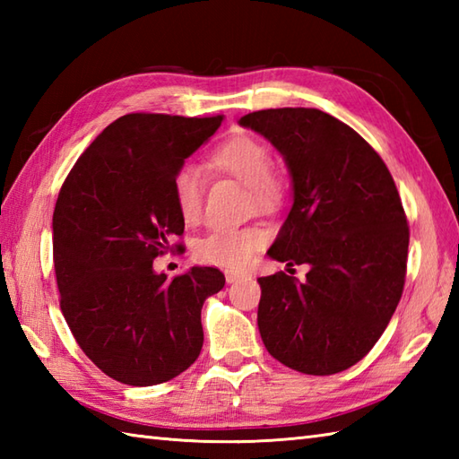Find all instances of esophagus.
Returning <instances> with one entry per match:
<instances>
[{"label":"esophagus","instance_id":"obj_1","mask_svg":"<svg viewBox=\"0 0 459 459\" xmlns=\"http://www.w3.org/2000/svg\"><path fill=\"white\" fill-rule=\"evenodd\" d=\"M224 278H227L229 284H235V281L247 278V274H242V272H237V270H227L224 272Z\"/></svg>","mask_w":459,"mask_h":459}]
</instances>
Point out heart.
I'll list each match as a JSON object with an SVG mask.
<instances>
[{
	"instance_id": "heart-1",
	"label": "heart",
	"mask_w": 459,
	"mask_h": 459,
	"mask_svg": "<svg viewBox=\"0 0 459 459\" xmlns=\"http://www.w3.org/2000/svg\"><path fill=\"white\" fill-rule=\"evenodd\" d=\"M209 163L245 183L252 191V201L262 209H272L286 197L284 175L272 169V152L268 145L248 134L232 135L214 148ZM173 201L185 222H197L203 211V175L193 165H181L175 171ZM268 242V230L260 224L245 227H221L197 240L195 255L207 264L224 268H245L252 256Z\"/></svg>"
}]
</instances>
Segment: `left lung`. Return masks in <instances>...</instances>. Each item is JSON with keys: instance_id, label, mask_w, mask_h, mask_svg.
<instances>
[{"instance_id": "1", "label": "left lung", "mask_w": 459, "mask_h": 459, "mask_svg": "<svg viewBox=\"0 0 459 459\" xmlns=\"http://www.w3.org/2000/svg\"><path fill=\"white\" fill-rule=\"evenodd\" d=\"M240 126L284 155L294 204L270 258L307 264L258 278V329L268 353L304 375H335L359 363L401 301L406 212L380 155L347 124L317 108L250 112Z\"/></svg>"}]
</instances>
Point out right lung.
Returning <instances> with one entry per match:
<instances>
[{
	"label": "right lung",
	"instance_id": "obj_1",
	"mask_svg": "<svg viewBox=\"0 0 459 459\" xmlns=\"http://www.w3.org/2000/svg\"><path fill=\"white\" fill-rule=\"evenodd\" d=\"M222 116L134 112L112 122L73 165L53 212L61 311L104 375L152 386L189 368L203 347L201 307L224 286L219 268L168 281L153 260L181 248L171 181Z\"/></svg>",
	"mask_w": 459,
	"mask_h": 459
}]
</instances>
